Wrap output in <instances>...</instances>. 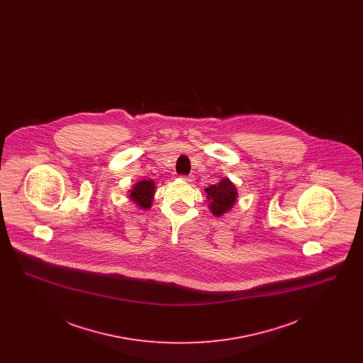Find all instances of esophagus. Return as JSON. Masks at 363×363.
Segmentation results:
<instances>
[{
	"mask_svg": "<svg viewBox=\"0 0 363 363\" xmlns=\"http://www.w3.org/2000/svg\"><path fill=\"white\" fill-rule=\"evenodd\" d=\"M182 179H184V181H185V182H193V181H194V177H193V175H184V177H182Z\"/></svg>",
	"mask_w": 363,
	"mask_h": 363,
	"instance_id": "34e87169",
	"label": "esophagus"
}]
</instances>
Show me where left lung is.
Returning a JSON list of instances; mask_svg holds the SVG:
<instances>
[{"label": "left lung", "mask_w": 363, "mask_h": 363, "mask_svg": "<svg viewBox=\"0 0 363 363\" xmlns=\"http://www.w3.org/2000/svg\"><path fill=\"white\" fill-rule=\"evenodd\" d=\"M208 208L211 213L216 218L223 216L237 204L238 190L233 181L228 178H222L218 184L206 188Z\"/></svg>", "instance_id": "8db88e82"}]
</instances>
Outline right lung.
I'll list each match as a JSON object with an SVG mask.
<instances>
[{"mask_svg": "<svg viewBox=\"0 0 363 363\" xmlns=\"http://www.w3.org/2000/svg\"><path fill=\"white\" fill-rule=\"evenodd\" d=\"M156 185L154 179H143L136 182L128 190L129 200L133 201L140 209L148 211L152 207V200L155 197Z\"/></svg>", "mask_w": 363, "mask_h": 363, "instance_id": "obj_1", "label": "right lung"}]
</instances>
